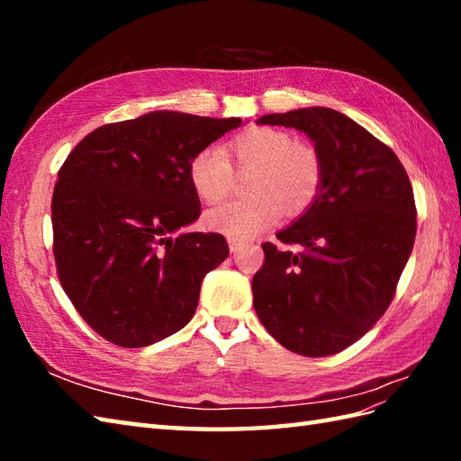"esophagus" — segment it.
<instances>
[{
	"label": "esophagus",
	"instance_id": "obj_1",
	"mask_svg": "<svg viewBox=\"0 0 461 461\" xmlns=\"http://www.w3.org/2000/svg\"><path fill=\"white\" fill-rule=\"evenodd\" d=\"M243 246H246V241L236 240V238H230V249L231 251H240Z\"/></svg>",
	"mask_w": 461,
	"mask_h": 461
}]
</instances>
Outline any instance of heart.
<instances>
[{"instance_id": "heart-1", "label": "heart", "mask_w": 461, "mask_h": 461, "mask_svg": "<svg viewBox=\"0 0 461 461\" xmlns=\"http://www.w3.org/2000/svg\"><path fill=\"white\" fill-rule=\"evenodd\" d=\"M246 200L225 203L208 213L212 230L248 240L276 223L283 212L299 218L317 202L322 162L315 146L285 131L251 126L225 144L223 152L203 149L188 162V180L205 203H220L236 185V172H249Z\"/></svg>"}]
</instances>
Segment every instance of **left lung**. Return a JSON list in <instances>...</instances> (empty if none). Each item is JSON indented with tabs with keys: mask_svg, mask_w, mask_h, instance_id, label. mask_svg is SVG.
<instances>
[{
	"mask_svg": "<svg viewBox=\"0 0 461 461\" xmlns=\"http://www.w3.org/2000/svg\"><path fill=\"white\" fill-rule=\"evenodd\" d=\"M259 124L289 126L315 142L322 162L317 202L261 243L253 307L283 347L330 357L376 325L396 295L412 253L416 202L398 156L348 116L322 106L266 114Z\"/></svg>",
	"mask_w": 461,
	"mask_h": 461,
	"instance_id": "8db88e82",
	"label": "left lung"
}]
</instances>
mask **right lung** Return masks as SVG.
<instances>
[{
  "label": "right lung",
  "mask_w": 461,
  "mask_h": 461,
  "mask_svg": "<svg viewBox=\"0 0 461 461\" xmlns=\"http://www.w3.org/2000/svg\"><path fill=\"white\" fill-rule=\"evenodd\" d=\"M240 124L156 111L99 126L59 168L57 277L86 325L113 345L149 347L188 325L203 277L228 258L221 233L180 230L202 212L190 158Z\"/></svg>",
  "instance_id": "right-lung-1"
}]
</instances>
